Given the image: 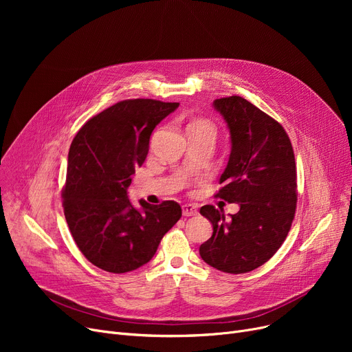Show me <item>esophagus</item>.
Listing matches in <instances>:
<instances>
[{
    "mask_svg": "<svg viewBox=\"0 0 352 352\" xmlns=\"http://www.w3.org/2000/svg\"><path fill=\"white\" fill-rule=\"evenodd\" d=\"M182 215L184 217H194V215H198V210L197 207L191 206V204H186L182 206Z\"/></svg>",
    "mask_w": 352,
    "mask_h": 352,
    "instance_id": "34e87169",
    "label": "esophagus"
}]
</instances>
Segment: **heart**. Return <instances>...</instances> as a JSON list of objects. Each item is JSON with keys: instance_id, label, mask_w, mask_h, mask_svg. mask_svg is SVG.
I'll return each mask as SVG.
<instances>
[{"instance_id": "b5f03b06", "label": "heart", "mask_w": 352, "mask_h": 352, "mask_svg": "<svg viewBox=\"0 0 352 352\" xmlns=\"http://www.w3.org/2000/svg\"><path fill=\"white\" fill-rule=\"evenodd\" d=\"M195 124H199V125H208V124H206V122H195ZM194 125V124H192ZM210 126V125H208Z\"/></svg>"}]
</instances>
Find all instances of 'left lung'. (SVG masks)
Returning a JSON list of instances; mask_svg holds the SVG:
<instances>
[{
	"label": "left lung",
	"mask_w": 352,
	"mask_h": 352,
	"mask_svg": "<svg viewBox=\"0 0 352 352\" xmlns=\"http://www.w3.org/2000/svg\"><path fill=\"white\" fill-rule=\"evenodd\" d=\"M231 135V154L215 197L239 204L226 219L212 206L199 212L212 224V236L201 244L208 265L244 274L265 264L288 235L297 208V168L283 125L243 97L214 101Z\"/></svg>",
	"instance_id": "1"
}]
</instances>
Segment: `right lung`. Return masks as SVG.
<instances>
[{"mask_svg": "<svg viewBox=\"0 0 352 352\" xmlns=\"http://www.w3.org/2000/svg\"><path fill=\"white\" fill-rule=\"evenodd\" d=\"M178 102L125 100L88 120L74 137L63 207L74 241L96 267L124 274L151 260L181 218L175 201L135 208L126 195L150 150L154 128Z\"/></svg>", "mask_w": 352, "mask_h": 352, "instance_id": "right-lung-1", "label": "right lung"}]
</instances>
